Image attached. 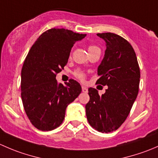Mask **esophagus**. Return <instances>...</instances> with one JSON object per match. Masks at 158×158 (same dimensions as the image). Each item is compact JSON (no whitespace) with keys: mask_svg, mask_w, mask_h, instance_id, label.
Listing matches in <instances>:
<instances>
[{"mask_svg":"<svg viewBox=\"0 0 158 158\" xmlns=\"http://www.w3.org/2000/svg\"><path fill=\"white\" fill-rule=\"evenodd\" d=\"M82 92H85V93H87V92H88V89H87L86 87L82 86Z\"/></svg>","mask_w":158,"mask_h":158,"instance_id":"1","label":"esophagus"}]
</instances>
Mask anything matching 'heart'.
Wrapping results in <instances>:
<instances>
[{
	"mask_svg": "<svg viewBox=\"0 0 158 158\" xmlns=\"http://www.w3.org/2000/svg\"><path fill=\"white\" fill-rule=\"evenodd\" d=\"M88 50H89V53H90V52H94V51L100 50V49H99V47H97V46H95V45H89L88 47ZM75 75H76V77H78L79 79H82V80H83V79H85V74H84V73L81 71H76V73H75Z\"/></svg>",
	"mask_w": 158,
	"mask_h": 158,
	"instance_id": "heart-1",
	"label": "heart"
}]
</instances>
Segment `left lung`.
I'll return each instance as SVG.
<instances>
[{
	"mask_svg": "<svg viewBox=\"0 0 158 158\" xmlns=\"http://www.w3.org/2000/svg\"><path fill=\"white\" fill-rule=\"evenodd\" d=\"M106 43L104 58L98 67L96 83L107 85L99 95L89 89L85 106L89 125L100 132L117 130L126 120L139 90L140 68L136 54L128 41L112 33H97Z\"/></svg>",
	"mask_w": 158,
	"mask_h": 158,
	"instance_id": "8db88e82",
	"label": "left lung"
}]
</instances>
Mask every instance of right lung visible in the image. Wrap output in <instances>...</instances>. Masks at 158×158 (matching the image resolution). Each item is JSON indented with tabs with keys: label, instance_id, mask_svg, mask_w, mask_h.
I'll return each mask as SVG.
<instances>
[{
	"label": "right lung",
	"instance_id": "1",
	"mask_svg": "<svg viewBox=\"0 0 158 158\" xmlns=\"http://www.w3.org/2000/svg\"><path fill=\"white\" fill-rule=\"evenodd\" d=\"M86 34L52 28L43 33L30 48L21 70V98L32 125L52 131L63 123L66 107L82 92L80 84L70 79L58 83L57 73L67 64L76 41Z\"/></svg>",
	"mask_w": 158,
	"mask_h": 158
}]
</instances>
